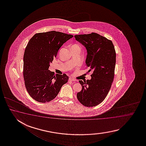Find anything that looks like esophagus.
I'll list each match as a JSON object with an SVG mask.
<instances>
[{"label": "esophagus", "mask_w": 146, "mask_h": 146, "mask_svg": "<svg viewBox=\"0 0 146 146\" xmlns=\"http://www.w3.org/2000/svg\"><path fill=\"white\" fill-rule=\"evenodd\" d=\"M69 81H73V82H75L76 81V79H74V78H70L69 79Z\"/></svg>", "instance_id": "obj_1"}]
</instances>
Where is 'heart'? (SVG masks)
<instances>
[{
    "label": "heart",
    "instance_id": "heart-1",
    "mask_svg": "<svg viewBox=\"0 0 146 146\" xmlns=\"http://www.w3.org/2000/svg\"><path fill=\"white\" fill-rule=\"evenodd\" d=\"M72 47H80L79 45H78L77 44H74V45H72Z\"/></svg>",
    "mask_w": 146,
    "mask_h": 146
}]
</instances>
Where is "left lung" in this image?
Masks as SVG:
<instances>
[{
    "mask_svg": "<svg viewBox=\"0 0 146 146\" xmlns=\"http://www.w3.org/2000/svg\"><path fill=\"white\" fill-rule=\"evenodd\" d=\"M76 40L86 48V64L92 71L91 79L79 80L82 89L77 94L84 106H98L105 99L114 77L116 52L112 41L96 33L74 35Z\"/></svg>",
    "mask_w": 146,
    "mask_h": 146,
    "instance_id": "8db88e82",
    "label": "left lung"
}]
</instances>
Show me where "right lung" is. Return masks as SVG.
I'll use <instances>...</instances> for the list:
<instances>
[{"instance_id":"obj_1","label":"right lung","mask_w":146,"mask_h":146,"mask_svg":"<svg viewBox=\"0 0 146 146\" xmlns=\"http://www.w3.org/2000/svg\"><path fill=\"white\" fill-rule=\"evenodd\" d=\"M73 36L52 31L36 33L29 40L23 56V74L28 93L37 102L53 100L68 82L66 74L55 75L48 68L60 47Z\"/></svg>"}]
</instances>
